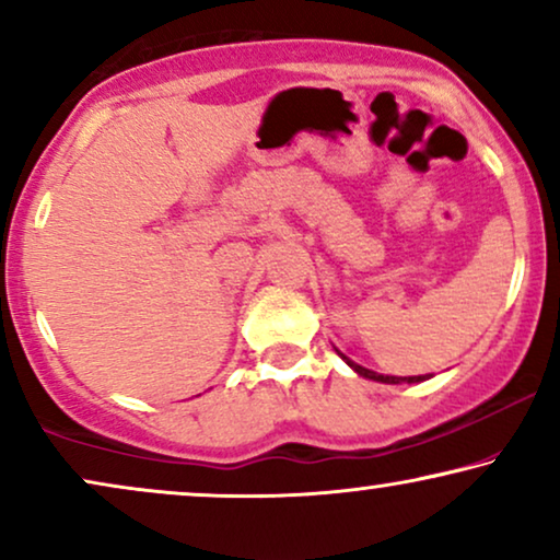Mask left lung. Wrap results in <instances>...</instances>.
<instances>
[{
    "instance_id": "obj_1",
    "label": "left lung",
    "mask_w": 560,
    "mask_h": 560,
    "mask_svg": "<svg viewBox=\"0 0 560 560\" xmlns=\"http://www.w3.org/2000/svg\"><path fill=\"white\" fill-rule=\"evenodd\" d=\"M336 354H339L343 362H347L351 370H354L359 377H364V380H374V382H382V385H402V382H408V385H416V382H425V380H431L433 374H418V377H395V374H380V372H372V370H366V366H362V364H357V362H351V359L347 357V354H341L339 349H336Z\"/></svg>"
}]
</instances>
